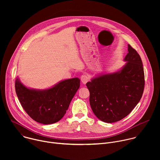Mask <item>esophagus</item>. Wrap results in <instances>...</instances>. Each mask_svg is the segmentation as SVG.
<instances>
[{"mask_svg": "<svg viewBox=\"0 0 160 160\" xmlns=\"http://www.w3.org/2000/svg\"><path fill=\"white\" fill-rule=\"evenodd\" d=\"M89 80V77L85 75H83L81 77V81L83 84H86L87 82Z\"/></svg>", "mask_w": 160, "mask_h": 160, "instance_id": "obj_1", "label": "esophagus"}]
</instances>
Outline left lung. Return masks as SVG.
Returning <instances> with one entry per match:
<instances>
[{
	"mask_svg": "<svg viewBox=\"0 0 160 160\" xmlns=\"http://www.w3.org/2000/svg\"><path fill=\"white\" fill-rule=\"evenodd\" d=\"M119 70L101 73L86 83L90 105L94 115L106 123L127 117L140 101L144 88V73L139 54L129 44Z\"/></svg>",
	"mask_w": 160,
	"mask_h": 160,
	"instance_id": "8db88e82",
	"label": "left lung"
}]
</instances>
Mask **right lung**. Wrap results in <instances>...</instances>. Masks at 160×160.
<instances>
[{"label":"right lung","instance_id":"right-lung-1","mask_svg":"<svg viewBox=\"0 0 160 160\" xmlns=\"http://www.w3.org/2000/svg\"><path fill=\"white\" fill-rule=\"evenodd\" d=\"M78 78L61 80L45 89L28 87L18 77L15 89L18 99L28 115L35 121L52 124L65 115L70 104L80 85Z\"/></svg>","mask_w":160,"mask_h":160}]
</instances>
